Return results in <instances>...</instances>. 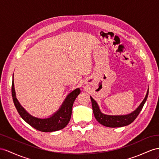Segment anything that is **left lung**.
Segmentation results:
<instances>
[{"label": "left lung", "instance_id": "8db88e82", "mask_svg": "<svg viewBox=\"0 0 159 159\" xmlns=\"http://www.w3.org/2000/svg\"><path fill=\"white\" fill-rule=\"evenodd\" d=\"M148 95V90L147 93H146L145 98L142 101V102L140 103V105L138 106V107L136 110L134 111L131 113H129V114L123 116H111L104 114V113H103L100 111V109L97 103L92 98V97H91L93 113H94V116L97 121H98L99 124L103 125L104 126H106V127L119 128L128 125L132 123V122L135 120L138 114L140 113L145 102L146 101V99H147Z\"/></svg>", "mask_w": 159, "mask_h": 159}]
</instances>
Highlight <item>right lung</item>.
Returning a JSON list of instances; mask_svg holds the SVG:
<instances>
[{
    "mask_svg": "<svg viewBox=\"0 0 159 159\" xmlns=\"http://www.w3.org/2000/svg\"><path fill=\"white\" fill-rule=\"evenodd\" d=\"M11 92L15 106L20 116L28 124H30L35 129L41 132H50L62 129L67 125L71 117L73 103H74L77 96L80 94V90L79 88H78L69 93L58 110L50 117L44 119L38 118V117L31 116L19 103L17 97H16L13 79L12 82Z\"/></svg>",
    "mask_w": 159,
    "mask_h": 159,
    "instance_id": "right-lung-1",
    "label": "right lung"
}]
</instances>
